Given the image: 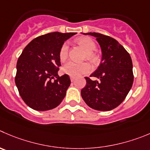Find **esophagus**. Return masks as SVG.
I'll return each mask as SVG.
<instances>
[{"label":"esophagus","instance_id":"1","mask_svg":"<svg viewBox=\"0 0 150 150\" xmlns=\"http://www.w3.org/2000/svg\"><path fill=\"white\" fill-rule=\"evenodd\" d=\"M70 79H71V82H74L75 80V77H74V76H70Z\"/></svg>","mask_w":150,"mask_h":150}]
</instances>
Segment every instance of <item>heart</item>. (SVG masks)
Here are the masks:
<instances>
[{
    "label": "heart",
    "instance_id": "obj_1",
    "mask_svg": "<svg viewBox=\"0 0 150 150\" xmlns=\"http://www.w3.org/2000/svg\"><path fill=\"white\" fill-rule=\"evenodd\" d=\"M77 42L85 48L86 51L85 57L92 62H96L98 60V56L94 51L96 48L95 42L90 38H82L77 40ZM68 42H64L61 46L59 51V58L61 62L66 60L68 56ZM91 65L88 62H76L69 61L63 65L62 71L64 74H68L71 76H79L82 75L88 74L91 72Z\"/></svg>",
    "mask_w": 150,
    "mask_h": 150
}]
</instances>
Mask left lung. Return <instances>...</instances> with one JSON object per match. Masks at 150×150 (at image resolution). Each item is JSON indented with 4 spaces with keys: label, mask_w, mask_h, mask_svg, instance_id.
<instances>
[{
    "label": "left lung",
    "mask_w": 150,
    "mask_h": 150,
    "mask_svg": "<svg viewBox=\"0 0 150 150\" xmlns=\"http://www.w3.org/2000/svg\"><path fill=\"white\" fill-rule=\"evenodd\" d=\"M96 38L102 50V61L81 91L85 103L96 110L108 111L119 106L133 83L132 62L129 53L116 40L96 32L83 33Z\"/></svg>",
    "instance_id": "1"
}]
</instances>
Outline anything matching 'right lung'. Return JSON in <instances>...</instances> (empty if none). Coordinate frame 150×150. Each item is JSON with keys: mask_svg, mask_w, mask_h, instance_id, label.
<instances>
[{"mask_svg": "<svg viewBox=\"0 0 150 150\" xmlns=\"http://www.w3.org/2000/svg\"><path fill=\"white\" fill-rule=\"evenodd\" d=\"M74 32H51L31 40L17 62L15 84L21 98L38 111L54 109L62 102L71 85L68 74L59 76V51Z\"/></svg>", "mask_w": 150, "mask_h": 150, "instance_id": "right-lung-1", "label": "right lung"}]
</instances>
